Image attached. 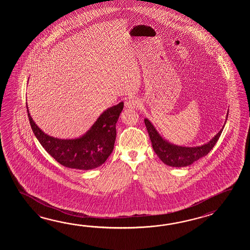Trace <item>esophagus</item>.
<instances>
[{"label":"esophagus","instance_id":"34e87169","mask_svg":"<svg viewBox=\"0 0 250 250\" xmlns=\"http://www.w3.org/2000/svg\"><path fill=\"white\" fill-rule=\"evenodd\" d=\"M125 105L127 109H138L141 106V102L139 101L138 99L133 98V99H129L128 101L126 102Z\"/></svg>","mask_w":250,"mask_h":250}]
</instances>
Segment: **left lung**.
<instances>
[{
    "label": "left lung",
    "instance_id": "8db88e82",
    "mask_svg": "<svg viewBox=\"0 0 250 250\" xmlns=\"http://www.w3.org/2000/svg\"><path fill=\"white\" fill-rule=\"evenodd\" d=\"M228 118V113H227ZM145 124L147 129L149 137L152 142L153 148L155 154L158 155L160 159L165 163V165L172 167H184L193 164L198 159L207 154L212 150L214 145L217 143L218 139L223 132V128L217 133L216 136L208 143L203 145L201 146L196 147H185L179 146L165 141L154 128L153 124L149 122L147 119H145Z\"/></svg>",
    "mask_w": 250,
    "mask_h": 250
}]
</instances>
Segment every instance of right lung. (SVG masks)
<instances>
[{"instance_id": "obj_1", "label": "right lung", "mask_w": 250, "mask_h": 250, "mask_svg": "<svg viewBox=\"0 0 250 250\" xmlns=\"http://www.w3.org/2000/svg\"><path fill=\"white\" fill-rule=\"evenodd\" d=\"M123 102L103 112L90 129L76 139H60L42 132L34 123L27 105L33 132L48 154L65 167L91 170L103 165L112 154L116 138V123Z\"/></svg>"}]
</instances>
